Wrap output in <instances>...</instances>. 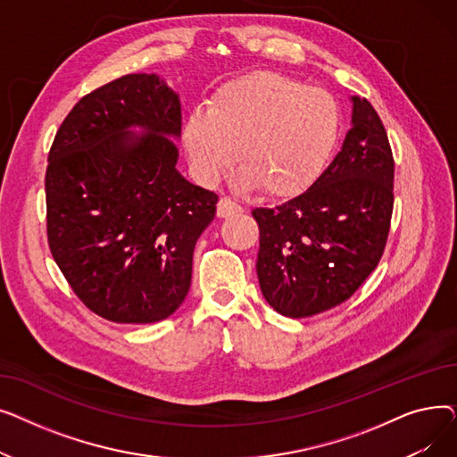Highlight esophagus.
Here are the masks:
<instances>
[{"instance_id": "34e87169", "label": "esophagus", "mask_w": 457, "mask_h": 457, "mask_svg": "<svg viewBox=\"0 0 457 457\" xmlns=\"http://www.w3.org/2000/svg\"><path fill=\"white\" fill-rule=\"evenodd\" d=\"M245 209L238 205L237 202H233L231 198L224 196L220 198L219 205H216V214L220 216V219H228V216H233V214H241Z\"/></svg>"}]
</instances>
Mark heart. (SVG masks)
I'll return each mask as SVG.
<instances>
[{
	"label": "heart",
	"instance_id": "1",
	"mask_svg": "<svg viewBox=\"0 0 457 457\" xmlns=\"http://www.w3.org/2000/svg\"><path fill=\"white\" fill-rule=\"evenodd\" d=\"M341 111L331 94L274 71L224 83L207 109L192 111L183 140L196 172L214 181L233 161L241 183L274 198L313 185L335 152Z\"/></svg>",
	"mask_w": 457,
	"mask_h": 457
}]
</instances>
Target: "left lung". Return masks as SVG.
<instances>
[{
    "label": "left lung",
    "instance_id": "8db88e82",
    "mask_svg": "<svg viewBox=\"0 0 457 457\" xmlns=\"http://www.w3.org/2000/svg\"><path fill=\"white\" fill-rule=\"evenodd\" d=\"M352 128L303 195L252 214L259 226L257 278L279 315L313 317L346 302L387 245L395 159L376 109L353 96Z\"/></svg>",
    "mask_w": 457,
    "mask_h": 457
}]
</instances>
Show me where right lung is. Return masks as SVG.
<instances>
[{"instance_id": "add662e5", "label": "right lung", "mask_w": 457, "mask_h": 457, "mask_svg": "<svg viewBox=\"0 0 457 457\" xmlns=\"http://www.w3.org/2000/svg\"><path fill=\"white\" fill-rule=\"evenodd\" d=\"M179 135L178 94L155 74H129L83 96L54 138L47 245L74 295L105 320L159 322L188 293L219 196L176 170L166 137Z\"/></svg>"}]
</instances>
